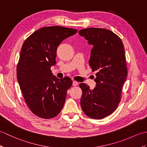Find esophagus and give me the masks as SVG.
<instances>
[{
  "mask_svg": "<svg viewBox=\"0 0 147 147\" xmlns=\"http://www.w3.org/2000/svg\"><path fill=\"white\" fill-rule=\"evenodd\" d=\"M78 82H75V81H74V82H73V85L74 86H77V85H78Z\"/></svg>",
  "mask_w": 147,
  "mask_h": 147,
  "instance_id": "obj_1",
  "label": "esophagus"
}]
</instances>
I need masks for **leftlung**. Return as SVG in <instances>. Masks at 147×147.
I'll list each match as a JSON object with an SVG mask.
<instances>
[{"mask_svg": "<svg viewBox=\"0 0 147 147\" xmlns=\"http://www.w3.org/2000/svg\"><path fill=\"white\" fill-rule=\"evenodd\" d=\"M79 34L93 46L89 64L96 72L94 89L80 84L83 92L81 107L87 116L100 119L111 114L121 100L127 74L124 45L109 30L90 28L80 30Z\"/></svg>", "mask_w": 147, "mask_h": 147, "instance_id": "8db88e82", "label": "left lung"}]
</instances>
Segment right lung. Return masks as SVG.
Segmentation results:
<instances>
[{"label":"right lung","instance_id":"add662e5","mask_svg":"<svg viewBox=\"0 0 147 147\" xmlns=\"http://www.w3.org/2000/svg\"><path fill=\"white\" fill-rule=\"evenodd\" d=\"M78 30L59 26L42 28L23 43L17 65V79L28 107L43 119L57 115L62 110L71 79H58L51 67L56 63L59 44Z\"/></svg>","mask_w":147,"mask_h":147}]
</instances>
